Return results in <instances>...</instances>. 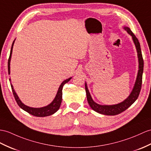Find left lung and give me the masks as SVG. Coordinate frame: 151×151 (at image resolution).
Segmentation results:
<instances>
[{"mask_svg": "<svg viewBox=\"0 0 151 151\" xmlns=\"http://www.w3.org/2000/svg\"><path fill=\"white\" fill-rule=\"evenodd\" d=\"M124 29L125 30L127 31L129 34L132 36V38H133V42L135 44L136 48H137V50L138 61H139V70L138 72L137 78V80H136L133 90L132 91V92L131 93L129 96L126 100L119 104L111 105V106L99 105L97 103H95V102L93 101L89 91L88 90L86 84H85V90H86V93L87 101L90 106L91 108V109H93L94 110V111L106 115H119V114L124 111L125 110H126L129 107V106H131L132 104H133L135 102V101L138 99L139 92H140L141 88H142V75H143V57L142 54L140 44H139L138 38L136 37V36L133 34V32L131 31V30L129 28L125 27Z\"/></svg>", "mask_w": 151, "mask_h": 151, "instance_id": "left-lung-1", "label": "left lung"}]
</instances>
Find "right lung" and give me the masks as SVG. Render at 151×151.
Listing matches in <instances>:
<instances>
[{"label":"right lung","mask_w":151,"mask_h":151,"mask_svg":"<svg viewBox=\"0 0 151 151\" xmlns=\"http://www.w3.org/2000/svg\"><path fill=\"white\" fill-rule=\"evenodd\" d=\"M14 44V42H13L12 46V49H11V52H10V55L8 59V73L9 74L10 73V60H11V58H12V50H13V46ZM72 78H68L67 79L65 80L61 84L60 86L59 87V89L58 91V93L56 95V97L54 99V101L51 102L50 104H49L47 106H45V107L43 108H31L29 107V106H25L24 104L22 102H21V101L18 98V95L14 91L13 85L11 84V86H12V89L13 93L14 95V97L15 99V101L17 102V103L18 105L20 106V107L24 109V111H27L31 115L35 116H39V117H43V116H49L52 115L54 113H56L58 110L59 109L60 107V105L62 101V90H63V87L65 85V84L68 83L70 80ZM10 81V79H9Z\"/></svg>","instance_id":"right-lung-1"}]
</instances>
